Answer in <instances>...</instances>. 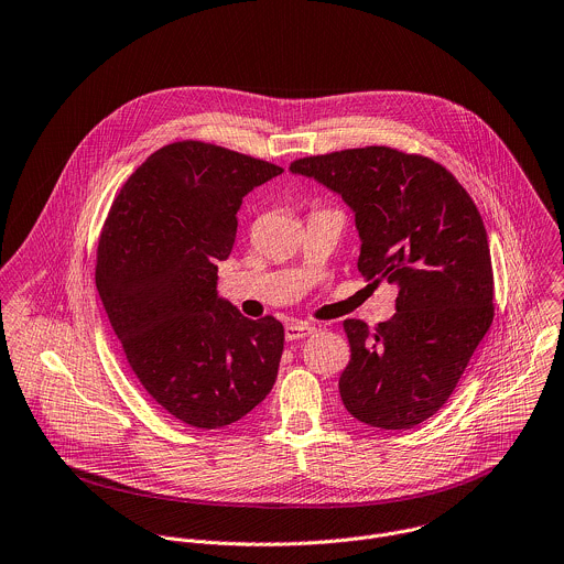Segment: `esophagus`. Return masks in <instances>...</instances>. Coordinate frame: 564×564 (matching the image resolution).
<instances>
[{"mask_svg": "<svg viewBox=\"0 0 564 564\" xmlns=\"http://www.w3.org/2000/svg\"><path fill=\"white\" fill-rule=\"evenodd\" d=\"M312 332H316V327H314V325L292 321V323H288V325H285V340H301V338L310 336Z\"/></svg>", "mask_w": 564, "mask_h": 564, "instance_id": "34e87169", "label": "esophagus"}]
</instances>
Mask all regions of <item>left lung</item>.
Returning <instances> with one entry per match:
<instances>
[{"label": "left lung", "instance_id": "8db88e82", "mask_svg": "<svg viewBox=\"0 0 564 564\" xmlns=\"http://www.w3.org/2000/svg\"><path fill=\"white\" fill-rule=\"evenodd\" d=\"M356 215L358 272L399 290L397 314L369 329L347 318L351 358L338 379L345 410L381 430L434 416L494 321V270L480 213L458 178L430 156L390 145L303 156Z\"/></svg>", "mask_w": 564, "mask_h": 564}]
</instances>
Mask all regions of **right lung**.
Masks as SVG:
<instances>
[{"label":"right lung","instance_id":"obj_1","mask_svg":"<svg viewBox=\"0 0 564 564\" xmlns=\"http://www.w3.org/2000/svg\"><path fill=\"white\" fill-rule=\"evenodd\" d=\"M283 167L206 141L152 152L121 185L97 246V290L141 388L172 419L219 430L272 390L283 354L274 316L217 296V261L252 187Z\"/></svg>","mask_w":564,"mask_h":564}]
</instances>
